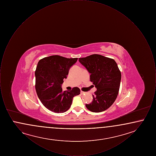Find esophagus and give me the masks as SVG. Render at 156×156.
<instances>
[{"instance_id":"esophagus-1","label":"esophagus","mask_w":156,"mask_h":156,"mask_svg":"<svg viewBox=\"0 0 156 156\" xmlns=\"http://www.w3.org/2000/svg\"><path fill=\"white\" fill-rule=\"evenodd\" d=\"M81 94L82 95H83V94H85V92H83V91H81Z\"/></svg>"}]
</instances>
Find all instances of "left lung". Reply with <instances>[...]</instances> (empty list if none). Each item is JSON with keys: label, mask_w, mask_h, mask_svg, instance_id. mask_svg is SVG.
Listing matches in <instances>:
<instances>
[{"label": "left lung", "mask_w": 156, "mask_h": 156, "mask_svg": "<svg viewBox=\"0 0 156 156\" xmlns=\"http://www.w3.org/2000/svg\"><path fill=\"white\" fill-rule=\"evenodd\" d=\"M79 61L88 71L90 80L97 88L91 104L87 108L92 112H101L108 109L119 94L121 73L115 61L99 54L80 58Z\"/></svg>", "instance_id": "obj_1"}]
</instances>
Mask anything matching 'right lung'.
<instances>
[{
	"label": "right lung",
	"instance_id": "right-lung-1",
	"mask_svg": "<svg viewBox=\"0 0 156 156\" xmlns=\"http://www.w3.org/2000/svg\"><path fill=\"white\" fill-rule=\"evenodd\" d=\"M78 58H67L59 55H51L40 59L35 71V88L37 96L45 107L55 113L68 111L75 96L80 94L78 87L63 91L61 84L66 79L70 67Z\"/></svg>",
	"mask_w": 156,
	"mask_h": 156
}]
</instances>
